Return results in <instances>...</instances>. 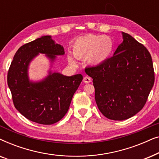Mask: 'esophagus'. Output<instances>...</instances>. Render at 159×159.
Returning <instances> with one entry per match:
<instances>
[{
  "label": "esophagus",
  "instance_id": "obj_1",
  "mask_svg": "<svg viewBox=\"0 0 159 159\" xmlns=\"http://www.w3.org/2000/svg\"><path fill=\"white\" fill-rule=\"evenodd\" d=\"M91 78L90 77H88V76H85L83 78V82H84V83H89V82H91Z\"/></svg>",
  "mask_w": 159,
  "mask_h": 159
}]
</instances>
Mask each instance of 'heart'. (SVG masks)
Instances as JSON below:
<instances>
[{
    "mask_svg": "<svg viewBox=\"0 0 159 159\" xmlns=\"http://www.w3.org/2000/svg\"><path fill=\"white\" fill-rule=\"evenodd\" d=\"M114 50V43L111 38L106 35L87 34L80 37L72 45L73 55L77 58H86L87 62L91 66H99L105 63L111 57ZM71 65L77 61L72 56H68Z\"/></svg>",
    "mask_w": 159,
    "mask_h": 159,
    "instance_id": "obj_1",
    "label": "heart"
}]
</instances>
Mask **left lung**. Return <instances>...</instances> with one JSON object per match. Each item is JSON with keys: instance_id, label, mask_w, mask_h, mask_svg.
<instances>
[{"instance_id": "left-lung-1", "label": "left lung", "mask_w": 159, "mask_h": 159, "mask_svg": "<svg viewBox=\"0 0 159 159\" xmlns=\"http://www.w3.org/2000/svg\"><path fill=\"white\" fill-rule=\"evenodd\" d=\"M121 34L123 41L112 57L99 66L84 69L93 78L100 111L106 118L118 121L129 119L142 109L155 80L149 51L129 34Z\"/></svg>"}]
</instances>
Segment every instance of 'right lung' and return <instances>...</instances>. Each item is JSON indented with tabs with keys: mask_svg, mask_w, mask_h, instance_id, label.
<instances>
[{
	"mask_svg": "<svg viewBox=\"0 0 159 159\" xmlns=\"http://www.w3.org/2000/svg\"><path fill=\"white\" fill-rule=\"evenodd\" d=\"M39 53L45 54L53 64L56 56L64 55V50L50 35L21 46L8 69V85L15 108L24 116L41 125H53L68 111L73 95L83 77L80 74L68 77L49 71L48 75L40 81H30V64Z\"/></svg>",
	"mask_w": 159,
	"mask_h": 159,
	"instance_id": "1",
	"label": "right lung"
}]
</instances>
